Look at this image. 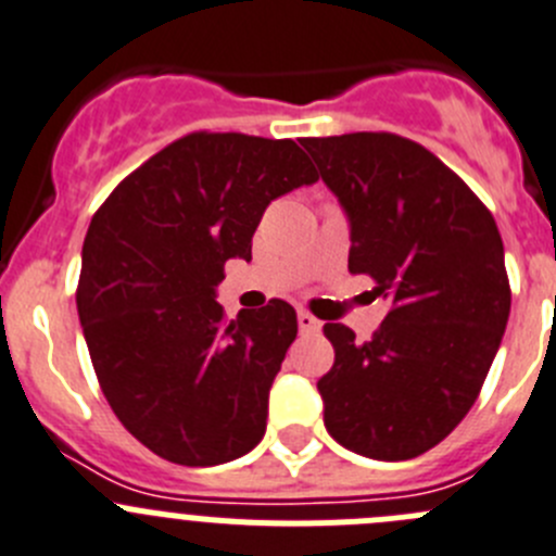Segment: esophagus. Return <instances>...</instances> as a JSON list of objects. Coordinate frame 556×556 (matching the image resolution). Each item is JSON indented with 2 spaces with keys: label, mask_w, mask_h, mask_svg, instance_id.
Returning a JSON list of instances; mask_svg holds the SVG:
<instances>
[{
  "label": "esophagus",
  "mask_w": 556,
  "mask_h": 556,
  "mask_svg": "<svg viewBox=\"0 0 556 556\" xmlns=\"http://www.w3.org/2000/svg\"><path fill=\"white\" fill-rule=\"evenodd\" d=\"M299 329H302L304 334H313V331L320 329V320L315 318L313 313H307V309H299Z\"/></svg>",
  "instance_id": "1"
}]
</instances>
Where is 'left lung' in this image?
Masks as SVG:
<instances>
[{
  "instance_id": "left-lung-1",
  "label": "left lung",
  "mask_w": 556,
  "mask_h": 556,
  "mask_svg": "<svg viewBox=\"0 0 556 556\" xmlns=\"http://www.w3.org/2000/svg\"><path fill=\"white\" fill-rule=\"evenodd\" d=\"M351 219L349 271L389 315L372 340L326 324L318 381L334 442L408 460L447 439L489 376L510 315L505 247L480 197L428 148L387 131L302 139Z\"/></svg>"
}]
</instances>
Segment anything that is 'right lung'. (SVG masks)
<instances>
[{
  "label": "right lung",
  "instance_id": "1",
  "mask_svg": "<svg viewBox=\"0 0 556 556\" xmlns=\"http://www.w3.org/2000/svg\"><path fill=\"white\" fill-rule=\"evenodd\" d=\"M318 173L293 139L194 131L114 186L87 230L76 288L103 397L150 453L180 466L247 455L299 320L282 299L225 318L216 285L252 257L268 202Z\"/></svg>",
  "mask_w": 556,
  "mask_h": 556
}]
</instances>
